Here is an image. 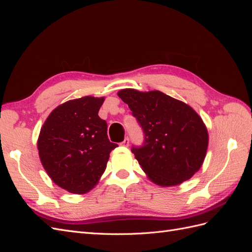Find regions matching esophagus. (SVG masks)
Masks as SVG:
<instances>
[{
    "label": "esophagus",
    "mask_w": 252,
    "mask_h": 252,
    "mask_svg": "<svg viewBox=\"0 0 252 252\" xmlns=\"http://www.w3.org/2000/svg\"><path fill=\"white\" fill-rule=\"evenodd\" d=\"M120 145L123 147H128L129 146V138H125V140L123 142H121Z\"/></svg>",
    "instance_id": "obj_1"
}]
</instances>
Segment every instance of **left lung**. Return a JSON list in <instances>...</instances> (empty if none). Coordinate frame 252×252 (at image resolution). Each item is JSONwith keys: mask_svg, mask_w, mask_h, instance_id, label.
I'll return each instance as SVG.
<instances>
[{"mask_svg": "<svg viewBox=\"0 0 252 252\" xmlns=\"http://www.w3.org/2000/svg\"><path fill=\"white\" fill-rule=\"evenodd\" d=\"M143 129L144 142L131 151L156 184L179 185L201 168L208 147V131L189 105L154 90L118 93Z\"/></svg>", "mask_w": 252, "mask_h": 252, "instance_id": "8db88e82", "label": "left lung"}]
</instances>
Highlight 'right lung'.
<instances>
[{
	"mask_svg": "<svg viewBox=\"0 0 252 252\" xmlns=\"http://www.w3.org/2000/svg\"><path fill=\"white\" fill-rule=\"evenodd\" d=\"M104 97L84 96L53 110L41 129L37 149L44 169L58 186L75 194L93 189L118 144L97 116Z\"/></svg>",
	"mask_w": 252,
	"mask_h": 252,
	"instance_id": "right-lung-1",
	"label": "right lung"
}]
</instances>
